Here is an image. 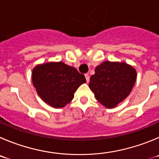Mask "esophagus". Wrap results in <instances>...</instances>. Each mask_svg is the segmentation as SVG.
I'll return each instance as SVG.
<instances>
[{
    "instance_id": "obj_1",
    "label": "esophagus",
    "mask_w": 159,
    "mask_h": 159,
    "mask_svg": "<svg viewBox=\"0 0 159 159\" xmlns=\"http://www.w3.org/2000/svg\"><path fill=\"white\" fill-rule=\"evenodd\" d=\"M84 76H85V79H86L87 82H89V74H85Z\"/></svg>"
}]
</instances>
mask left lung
<instances>
[{
    "label": "left lung",
    "instance_id": "left-lung-1",
    "mask_svg": "<svg viewBox=\"0 0 159 159\" xmlns=\"http://www.w3.org/2000/svg\"><path fill=\"white\" fill-rule=\"evenodd\" d=\"M136 71L125 63L106 61L96 67L89 86L96 100L107 108L116 107L129 95Z\"/></svg>",
    "mask_w": 159,
    "mask_h": 159
}]
</instances>
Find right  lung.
I'll use <instances>...</instances> for the list:
<instances>
[{"instance_id": "add662e5", "label": "right lung", "mask_w": 159, "mask_h": 159, "mask_svg": "<svg viewBox=\"0 0 159 159\" xmlns=\"http://www.w3.org/2000/svg\"><path fill=\"white\" fill-rule=\"evenodd\" d=\"M32 80L40 97L56 108L70 103L78 87L86 82L84 75L63 62L38 65L33 70Z\"/></svg>"}]
</instances>
